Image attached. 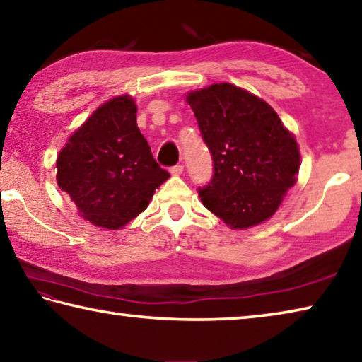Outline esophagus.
Here are the masks:
<instances>
[{
	"mask_svg": "<svg viewBox=\"0 0 362 362\" xmlns=\"http://www.w3.org/2000/svg\"><path fill=\"white\" fill-rule=\"evenodd\" d=\"M182 173H183L182 164H175V166L170 168V174H173V175H180Z\"/></svg>",
	"mask_w": 362,
	"mask_h": 362,
	"instance_id": "34e87169",
	"label": "esophagus"
}]
</instances>
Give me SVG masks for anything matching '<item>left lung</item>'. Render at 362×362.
<instances>
[{
  "instance_id": "obj_1",
  "label": "left lung",
  "mask_w": 362,
  "mask_h": 362,
  "mask_svg": "<svg viewBox=\"0 0 362 362\" xmlns=\"http://www.w3.org/2000/svg\"><path fill=\"white\" fill-rule=\"evenodd\" d=\"M214 175L198 188L203 204L231 228L265 222L297 182L296 137L265 100L230 83L188 93Z\"/></svg>"
}]
</instances>
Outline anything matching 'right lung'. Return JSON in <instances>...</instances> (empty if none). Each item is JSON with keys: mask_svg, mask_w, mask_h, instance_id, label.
I'll return each mask as SVG.
<instances>
[{"mask_svg": "<svg viewBox=\"0 0 362 362\" xmlns=\"http://www.w3.org/2000/svg\"><path fill=\"white\" fill-rule=\"evenodd\" d=\"M136 113L132 97H115L89 116L57 156L60 189L79 216L100 228L129 223L169 179L139 131Z\"/></svg>", "mask_w": 362, "mask_h": 362, "instance_id": "right-lung-1", "label": "right lung"}]
</instances>
